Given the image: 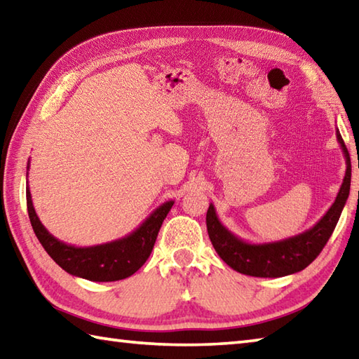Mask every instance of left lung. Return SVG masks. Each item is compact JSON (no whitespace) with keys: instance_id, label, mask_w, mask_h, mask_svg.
<instances>
[{"instance_id":"obj_1","label":"left lung","mask_w":359,"mask_h":359,"mask_svg":"<svg viewBox=\"0 0 359 359\" xmlns=\"http://www.w3.org/2000/svg\"><path fill=\"white\" fill-rule=\"evenodd\" d=\"M336 138L346 157V175H344L339 193L328 212L314 224L311 229L286 240L272 243H249L224 226L216 215L213 203L207 212V230L215 250L231 269L252 277L277 278L304 271L320 254L324 245L332 236L336 224L339 221L342 208L346 205L352 180V165L350 156L339 130Z\"/></svg>"}]
</instances>
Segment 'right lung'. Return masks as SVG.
<instances>
[{"label":"right lung","instance_id":"obj_1","mask_svg":"<svg viewBox=\"0 0 359 359\" xmlns=\"http://www.w3.org/2000/svg\"><path fill=\"white\" fill-rule=\"evenodd\" d=\"M27 171H29V163H27ZM26 203L35 236L39 238L48 255L63 271L90 282H116L135 273L149 258L158 230L174 205V201L161 203L132 233L115 241L88 245V248L67 244L49 233L35 213L29 187H26Z\"/></svg>","mask_w":359,"mask_h":359}]
</instances>
